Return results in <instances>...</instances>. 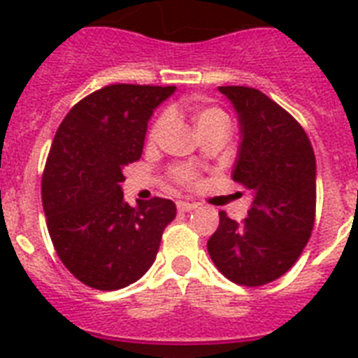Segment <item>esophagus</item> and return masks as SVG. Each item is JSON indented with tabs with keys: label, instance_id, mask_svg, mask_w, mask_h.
<instances>
[{
	"label": "esophagus",
	"instance_id": "esophagus-1",
	"mask_svg": "<svg viewBox=\"0 0 358 358\" xmlns=\"http://www.w3.org/2000/svg\"><path fill=\"white\" fill-rule=\"evenodd\" d=\"M195 208H196V204H193V202H184V201L178 202L180 212H193Z\"/></svg>",
	"mask_w": 358,
	"mask_h": 358
}]
</instances>
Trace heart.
I'll return each instance as SVG.
<instances>
[{"label":"heart","mask_w":358,"mask_h":358,"mask_svg":"<svg viewBox=\"0 0 358 358\" xmlns=\"http://www.w3.org/2000/svg\"><path fill=\"white\" fill-rule=\"evenodd\" d=\"M193 120H195L199 131L208 126H212L213 122H219V120H229V115L224 113L221 108H215V106H196L195 111H193ZM169 126V115L163 113L159 115L154 124L148 129V143L150 145H157L159 141L163 139V135L167 131ZM173 176L176 178V182L184 185H191L196 182V174L187 167H174Z\"/></svg>","instance_id":"1"}]
</instances>
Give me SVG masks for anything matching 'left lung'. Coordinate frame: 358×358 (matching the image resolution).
Instances as JSON below:
<instances>
[{
  "label": "left lung",
  "instance_id": "left-lung-1",
  "mask_svg": "<svg viewBox=\"0 0 358 358\" xmlns=\"http://www.w3.org/2000/svg\"><path fill=\"white\" fill-rule=\"evenodd\" d=\"M219 91L238 111L241 145L232 178L252 193L241 223L219 212L208 252L224 277L239 286H264L294 266L316 219V157L305 129L252 87Z\"/></svg>",
  "mask_w": 358,
  "mask_h": 358
}]
</instances>
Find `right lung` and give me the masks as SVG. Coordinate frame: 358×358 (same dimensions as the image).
<instances>
[{
    "label": "right lung",
    "instance_id": "1",
    "mask_svg": "<svg viewBox=\"0 0 358 358\" xmlns=\"http://www.w3.org/2000/svg\"><path fill=\"white\" fill-rule=\"evenodd\" d=\"M176 87L117 83L70 109L53 137L42 174V206L52 243L80 282L111 292L154 264L176 206L154 196L129 206L124 167L143 154L154 109Z\"/></svg>",
    "mask_w": 358,
    "mask_h": 358
}]
</instances>
